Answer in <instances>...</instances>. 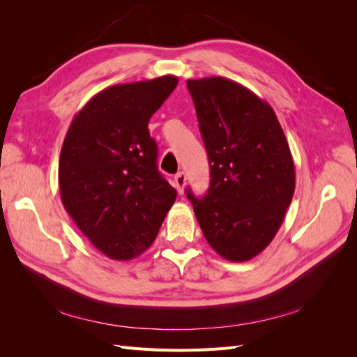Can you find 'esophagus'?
<instances>
[{"mask_svg": "<svg viewBox=\"0 0 357 357\" xmlns=\"http://www.w3.org/2000/svg\"><path fill=\"white\" fill-rule=\"evenodd\" d=\"M174 183H176V189H177V192L181 193L185 192V186H186V174L183 171H180L178 174H176V177H174Z\"/></svg>", "mask_w": 357, "mask_h": 357, "instance_id": "34e87169", "label": "esophagus"}]
</instances>
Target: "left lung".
I'll list each match as a JSON object with an SVG mask.
<instances>
[{
  "label": "left lung",
  "mask_w": 357,
  "mask_h": 357,
  "mask_svg": "<svg viewBox=\"0 0 357 357\" xmlns=\"http://www.w3.org/2000/svg\"><path fill=\"white\" fill-rule=\"evenodd\" d=\"M210 162L205 197L186 195L205 240L222 257L244 262L282 226L295 192V165L273 107L225 77L188 80Z\"/></svg>",
  "instance_id": "obj_1"
}]
</instances>
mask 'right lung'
Returning a JSON list of instances; mask_svg holds the SVG:
<instances>
[{
  "instance_id": "1",
  "label": "right lung",
  "mask_w": 357,
  "mask_h": 357,
  "mask_svg": "<svg viewBox=\"0 0 357 357\" xmlns=\"http://www.w3.org/2000/svg\"><path fill=\"white\" fill-rule=\"evenodd\" d=\"M174 75L114 84L74 116L59 156V192L77 228L107 257L129 261L152 245L177 192L158 169L149 121Z\"/></svg>"
}]
</instances>
